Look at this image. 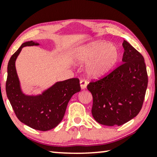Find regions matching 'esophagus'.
Instances as JSON below:
<instances>
[{"label":"esophagus","instance_id":"34e87169","mask_svg":"<svg viewBox=\"0 0 157 157\" xmlns=\"http://www.w3.org/2000/svg\"><path fill=\"white\" fill-rule=\"evenodd\" d=\"M88 84L87 81L86 80H81L80 81V86H81V89H85L86 88V86Z\"/></svg>","mask_w":157,"mask_h":157}]
</instances>
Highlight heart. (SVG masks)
<instances>
[{
    "instance_id": "b5f03b06",
    "label": "heart",
    "mask_w": 157,
    "mask_h": 157,
    "mask_svg": "<svg viewBox=\"0 0 157 157\" xmlns=\"http://www.w3.org/2000/svg\"><path fill=\"white\" fill-rule=\"evenodd\" d=\"M120 51L114 44L94 41L76 48L72 59L76 63H86L88 76L102 78L110 73L120 59Z\"/></svg>"
}]
</instances>
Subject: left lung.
Segmentation results:
<instances>
[{
    "mask_svg": "<svg viewBox=\"0 0 157 157\" xmlns=\"http://www.w3.org/2000/svg\"><path fill=\"white\" fill-rule=\"evenodd\" d=\"M121 66L87 89L93 96L91 113L98 123L121 126L136 117L144 99L148 76L144 59L124 40Z\"/></svg>",
    "mask_w": 157,
    "mask_h": 157,
    "instance_id": "obj_1",
    "label": "left lung"
}]
</instances>
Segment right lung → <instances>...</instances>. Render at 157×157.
Masks as SVG:
<instances>
[{
	"label": "right lung",
	"instance_id": "add662e5",
	"mask_svg": "<svg viewBox=\"0 0 157 157\" xmlns=\"http://www.w3.org/2000/svg\"><path fill=\"white\" fill-rule=\"evenodd\" d=\"M31 40L21 45L10 57L8 64L6 90L16 117L22 123L34 129L48 131L62 121L66 107L74 94L81 91L78 78L56 81L40 94L29 95L23 91L16 68V61L25 46H39Z\"/></svg>",
	"mask_w": 157,
	"mask_h": 157
}]
</instances>
